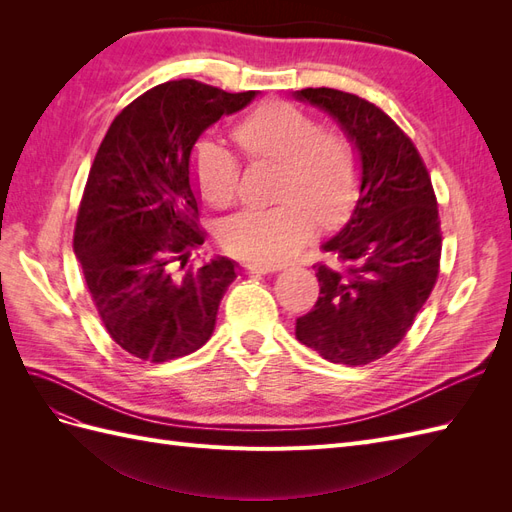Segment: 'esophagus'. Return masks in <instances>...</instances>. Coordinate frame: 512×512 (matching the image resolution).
<instances>
[{
  "label": "esophagus",
  "instance_id": "34e87169",
  "mask_svg": "<svg viewBox=\"0 0 512 512\" xmlns=\"http://www.w3.org/2000/svg\"><path fill=\"white\" fill-rule=\"evenodd\" d=\"M241 269H243L245 273H250V275H267V273H275V271H280V267L256 265V262H243Z\"/></svg>",
  "mask_w": 512,
  "mask_h": 512
}]
</instances>
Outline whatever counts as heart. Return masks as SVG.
<instances>
[{
    "instance_id": "heart-1",
    "label": "heart",
    "mask_w": 512,
    "mask_h": 512,
    "mask_svg": "<svg viewBox=\"0 0 512 512\" xmlns=\"http://www.w3.org/2000/svg\"><path fill=\"white\" fill-rule=\"evenodd\" d=\"M232 136L250 158L284 164L282 198L275 207L243 209L222 224L230 254L256 265L288 260L312 237L314 224L335 226L348 218L361 188V160L344 134L324 132L301 108L265 102L243 117ZM192 177L209 205L226 207L237 192L239 162L213 138L192 151Z\"/></svg>"
}]
</instances>
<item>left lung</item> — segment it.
<instances>
[{
	"instance_id": "8db88e82",
	"label": "left lung",
	"mask_w": 512,
	"mask_h": 512,
	"mask_svg": "<svg viewBox=\"0 0 512 512\" xmlns=\"http://www.w3.org/2000/svg\"><path fill=\"white\" fill-rule=\"evenodd\" d=\"M292 96L327 113L361 160L359 200L322 243L331 262L316 265L320 297L294 333L331 363L367 365L404 339L438 280L436 194L414 143L376 104L329 87Z\"/></svg>"
}]
</instances>
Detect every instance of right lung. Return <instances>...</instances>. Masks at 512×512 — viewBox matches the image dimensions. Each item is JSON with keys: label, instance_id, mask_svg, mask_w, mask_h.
Segmentation results:
<instances>
[{"label": "right lung", "instance_id": "1", "mask_svg": "<svg viewBox=\"0 0 512 512\" xmlns=\"http://www.w3.org/2000/svg\"><path fill=\"white\" fill-rule=\"evenodd\" d=\"M256 96L192 79L162 83L123 108L96 153L74 254L108 335L136 359H179L205 346L215 329L239 271L226 256L188 267L194 247L205 243L192 149L222 115Z\"/></svg>", "mask_w": 512, "mask_h": 512}]
</instances>
